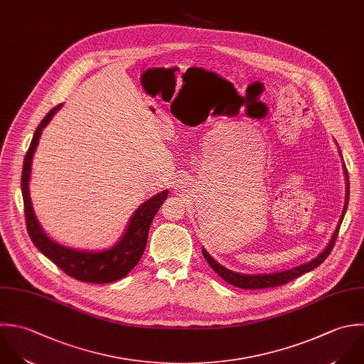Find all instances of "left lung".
I'll list each match as a JSON object with an SVG mask.
<instances>
[{
  "label": "left lung",
  "instance_id": "obj_1",
  "mask_svg": "<svg viewBox=\"0 0 364 364\" xmlns=\"http://www.w3.org/2000/svg\"><path fill=\"white\" fill-rule=\"evenodd\" d=\"M338 144V143H336ZM341 156H342V151L339 150ZM343 160V157H342ZM343 171H345V177H346V200H345V207H343V211H342V215L339 218V223H338V227L329 241V244L326 245V248L316 257L314 258L312 261L309 262H305L302 265H298V267H294L291 269H285V271H279V272H272V274H241V272H235V271H231L225 267H223L221 264H218L208 252L207 250L203 247V255L205 258V261L210 264V267L225 281L228 282L230 285L232 287H237V288H241V289H265V288H275V287H279V285H285L291 281H294L295 278L306 274V272H311L312 269L318 268L328 257L329 254L332 252L333 247H335V242H336V238H338V234H339V228H341V224L345 218V214H346V210H348V204H349V176H348V170H346V166H345V161H343Z\"/></svg>",
  "mask_w": 364,
  "mask_h": 364
}]
</instances>
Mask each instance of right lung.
Listing matches in <instances>:
<instances>
[{"mask_svg": "<svg viewBox=\"0 0 364 364\" xmlns=\"http://www.w3.org/2000/svg\"><path fill=\"white\" fill-rule=\"evenodd\" d=\"M62 106V103L55 106L41 120L23 159L21 190L23 198L26 230L33 245L66 275L87 284L116 282L124 278L139 264L147 244V235L151 221L164 200L167 198L168 190H163L140 204L139 208L132 214L127 227L119 241L103 251H87L65 247L46 235L33 213L29 196L31 167L42 130L48 126V123Z\"/></svg>", "mask_w": 364, "mask_h": 364, "instance_id": "obj_1", "label": "right lung"}]
</instances>
